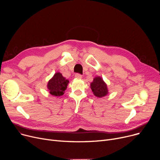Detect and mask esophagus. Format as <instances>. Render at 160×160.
<instances>
[{"label": "esophagus", "mask_w": 160, "mask_h": 160, "mask_svg": "<svg viewBox=\"0 0 160 160\" xmlns=\"http://www.w3.org/2000/svg\"><path fill=\"white\" fill-rule=\"evenodd\" d=\"M82 77V76L80 74H78V73H77L75 74V78H78V79H81Z\"/></svg>", "instance_id": "obj_1"}]
</instances>
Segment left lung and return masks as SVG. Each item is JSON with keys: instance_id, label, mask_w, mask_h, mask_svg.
Instances as JSON below:
<instances>
[{"instance_id": "1", "label": "left lung", "mask_w": 160, "mask_h": 160, "mask_svg": "<svg viewBox=\"0 0 160 160\" xmlns=\"http://www.w3.org/2000/svg\"><path fill=\"white\" fill-rule=\"evenodd\" d=\"M90 87L93 94L98 98L103 97L108 93L106 83L100 77H96L93 79V81L91 83Z\"/></svg>"}]
</instances>
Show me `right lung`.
Wrapping results in <instances>:
<instances>
[{
    "mask_svg": "<svg viewBox=\"0 0 160 160\" xmlns=\"http://www.w3.org/2000/svg\"><path fill=\"white\" fill-rule=\"evenodd\" d=\"M69 80L65 79L60 72H56L47 83L50 95L55 97L62 96L68 86Z\"/></svg>",
    "mask_w": 160,
    "mask_h": 160,
    "instance_id": "add662e5",
    "label": "right lung"
}]
</instances>
